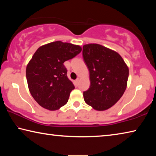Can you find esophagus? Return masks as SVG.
<instances>
[{"mask_svg": "<svg viewBox=\"0 0 156 156\" xmlns=\"http://www.w3.org/2000/svg\"><path fill=\"white\" fill-rule=\"evenodd\" d=\"M79 80H80V79H79V78H77V79H76V84H78V83H79Z\"/></svg>", "mask_w": 156, "mask_h": 156, "instance_id": "obj_1", "label": "esophagus"}]
</instances>
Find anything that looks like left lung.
<instances>
[{
	"mask_svg": "<svg viewBox=\"0 0 156 156\" xmlns=\"http://www.w3.org/2000/svg\"><path fill=\"white\" fill-rule=\"evenodd\" d=\"M83 57L91 82L90 87L83 92L84 102L98 111L108 109L125 91L128 67L117 52L98 44L84 45Z\"/></svg>",
	"mask_w": 156,
	"mask_h": 156,
	"instance_id": "8db88e82",
	"label": "left lung"
}]
</instances>
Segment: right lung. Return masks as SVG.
Segmentation results:
<instances>
[{
    "label": "right lung",
    "mask_w": 156,
    "mask_h": 156,
    "mask_svg": "<svg viewBox=\"0 0 156 156\" xmlns=\"http://www.w3.org/2000/svg\"><path fill=\"white\" fill-rule=\"evenodd\" d=\"M82 51L78 45L56 41L36 50L26 69L31 96L44 109L57 110L64 106L75 87L68 78L64 62Z\"/></svg>",
    "instance_id": "add662e5"
}]
</instances>
